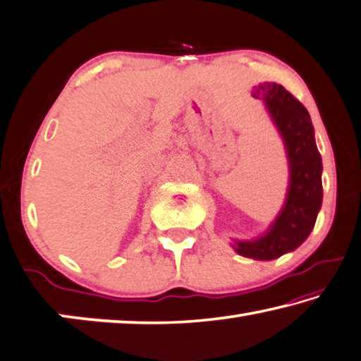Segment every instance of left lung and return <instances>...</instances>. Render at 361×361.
<instances>
[{"instance_id": "8db88e82", "label": "left lung", "mask_w": 361, "mask_h": 361, "mask_svg": "<svg viewBox=\"0 0 361 361\" xmlns=\"http://www.w3.org/2000/svg\"><path fill=\"white\" fill-rule=\"evenodd\" d=\"M252 96L262 99L286 147L289 185L286 202L267 233L251 241H235L240 256L271 261L294 251L314 230L322 208V157L307 109L279 82L254 86Z\"/></svg>"}]
</instances>
